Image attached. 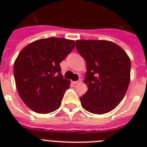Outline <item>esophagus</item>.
Wrapping results in <instances>:
<instances>
[{"label": "esophagus", "mask_w": 147, "mask_h": 147, "mask_svg": "<svg viewBox=\"0 0 147 147\" xmlns=\"http://www.w3.org/2000/svg\"><path fill=\"white\" fill-rule=\"evenodd\" d=\"M81 82H82V79H81V78H79L78 81H76V82H73V84L76 85V84H78V83H80Z\"/></svg>", "instance_id": "1"}]
</instances>
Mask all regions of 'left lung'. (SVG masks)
<instances>
[{
  "label": "left lung",
  "mask_w": 147,
  "mask_h": 147,
  "mask_svg": "<svg viewBox=\"0 0 147 147\" xmlns=\"http://www.w3.org/2000/svg\"><path fill=\"white\" fill-rule=\"evenodd\" d=\"M76 49L87 65L88 91L82 106L92 114H103L118 105L130 84V58L121 47L107 40H76Z\"/></svg>",
  "instance_id": "obj_1"
}]
</instances>
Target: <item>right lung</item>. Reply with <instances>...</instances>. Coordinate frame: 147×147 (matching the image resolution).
Listing matches in <instances>:
<instances>
[{
    "label": "right lung",
    "instance_id": "add662e5",
    "mask_svg": "<svg viewBox=\"0 0 147 147\" xmlns=\"http://www.w3.org/2000/svg\"><path fill=\"white\" fill-rule=\"evenodd\" d=\"M76 47L74 40L49 37L24 47L14 62L17 92L26 105L39 114H48L61 105L70 81L61 73L60 62Z\"/></svg>",
    "mask_w": 147,
    "mask_h": 147
}]
</instances>
